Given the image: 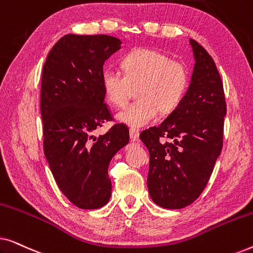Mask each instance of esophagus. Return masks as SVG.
<instances>
[{"instance_id":"obj_1","label":"esophagus","mask_w":253,"mask_h":253,"mask_svg":"<svg viewBox=\"0 0 253 253\" xmlns=\"http://www.w3.org/2000/svg\"><path fill=\"white\" fill-rule=\"evenodd\" d=\"M130 138L132 141H138L139 139V131L136 130V129H130Z\"/></svg>"}]
</instances>
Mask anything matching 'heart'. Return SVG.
<instances>
[{
	"label": "heart",
	"mask_w": 253,
	"mask_h": 253,
	"mask_svg": "<svg viewBox=\"0 0 253 253\" xmlns=\"http://www.w3.org/2000/svg\"><path fill=\"white\" fill-rule=\"evenodd\" d=\"M124 74L115 69L102 72L106 99L122 107L137 87L138 100L117 113L116 119L130 127L147 126L157 119L159 110L170 113L184 98L189 87V71L181 62L154 49H137L122 61Z\"/></svg>",
	"instance_id": "1"
}]
</instances>
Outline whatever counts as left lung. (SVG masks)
<instances>
[{
	"instance_id": "1",
	"label": "left lung",
	"mask_w": 253,
	"mask_h": 253,
	"mask_svg": "<svg viewBox=\"0 0 253 253\" xmlns=\"http://www.w3.org/2000/svg\"><path fill=\"white\" fill-rule=\"evenodd\" d=\"M189 42L195 65L184 98L160 126L140 133L150 152L148 192L157 205L169 210L190 205L205 189L222 148L227 113L213 58L197 41Z\"/></svg>"
}]
</instances>
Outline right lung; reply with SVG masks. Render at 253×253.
Instances as JSON below:
<instances>
[{
	"instance_id": "1",
	"label": "right lung",
	"mask_w": 253,
	"mask_h": 253,
	"mask_svg": "<svg viewBox=\"0 0 253 253\" xmlns=\"http://www.w3.org/2000/svg\"><path fill=\"white\" fill-rule=\"evenodd\" d=\"M120 39L67 34L48 54L41 78L43 151L56 184L79 209H100L109 202L108 167L129 143V130L115 124L94 131L112 119L105 103L103 63L121 49Z\"/></svg>"
}]
</instances>
